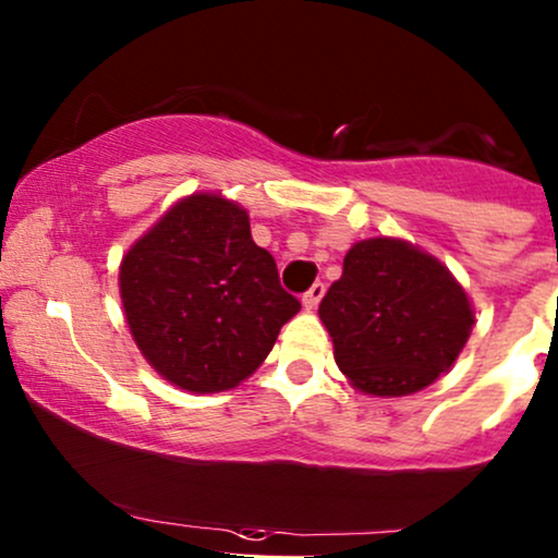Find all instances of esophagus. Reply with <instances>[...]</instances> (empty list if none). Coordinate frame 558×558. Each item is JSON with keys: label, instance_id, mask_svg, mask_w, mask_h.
<instances>
[{"label": "esophagus", "instance_id": "esophagus-1", "mask_svg": "<svg viewBox=\"0 0 558 558\" xmlns=\"http://www.w3.org/2000/svg\"><path fill=\"white\" fill-rule=\"evenodd\" d=\"M323 293H326V283H320V280H317V283L312 286V289L302 296V304H304V307H307V310H315L317 304H320Z\"/></svg>", "mask_w": 558, "mask_h": 558}]
</instances>
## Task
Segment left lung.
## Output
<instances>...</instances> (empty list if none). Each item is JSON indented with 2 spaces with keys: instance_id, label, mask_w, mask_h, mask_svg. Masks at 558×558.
Here are the masks:
<instances>
[{
  "instance_id": "left-lung-1",
  "label": "left lung",
  "mask_w": 558,
  "mask_h": 558,
  "mask_svg": "<svg viewBox=\"0 0 558 558\" xmlns=\"http://www.w3.org/2000/svg\"><path fill=\"white\" fill-rule=\"evenodd\" d=\"M317 312L336 365L376 397L413 395L437 381L474 323L466 291L448 267L395 238L354 243Z\"/></svg>"
}]
</instances>
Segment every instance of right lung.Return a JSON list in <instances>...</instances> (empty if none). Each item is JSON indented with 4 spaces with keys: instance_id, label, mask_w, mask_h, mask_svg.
<instances>
[{
    "instance_id": "right-lung-1",
    "label": "right lung",
    "mask_w": 558,
    "mask_h": 558,
    "mask_svg": "<svg viewBox=\"0 0 558 558\" xmlns=\"http://www.w3.org/2000/svg\"><path fill=\"white\" fill-rule=\"evenodd\" d=\"M119 283L145 360L198 395L248 378L302 310L251 238L248 214L214 193L171 206L124 256Z\"/></svg>"
}]
</instances>
